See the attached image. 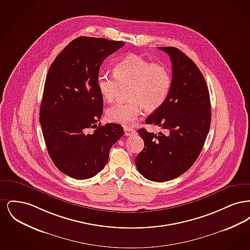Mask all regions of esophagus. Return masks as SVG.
Masks as SVG:
<instances>
[{"instance_id":"1","label":"esophagus","mask_w":250,"mask_h":250,"mask_svg":"<svg viewBox=\"0 0 250 250\" xmlns=\"http://www.w3.org/2000/svg\"><path fill=\"white\" fill-rule=\"evenodd\" d=\"M136 133V131L134 130L133 128H125V136H132V135H134Z\"/></svg>"}]
</instances>
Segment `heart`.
Instances as JSON below:
<instances>
[{"instance_id":"1","label":"heart","mask_w":250,"mask_h":250,"mask_svg":"<svg viewBox=\"0 0 250 250\" xmlns=\"http://www.w3.org/2000/svg\"><path fill=\"white\" fill-rule=\"evenodd\" d=\"M113 74L97 75L96 86L100 95L110 103L115 99L120 86L129 85V101L107 108L106 115L109 122L131 126L138 121L143 108L146 112H153L166 102L172 83L166 65L131 54L114 65Z\"/></svg>"}]
</instances>
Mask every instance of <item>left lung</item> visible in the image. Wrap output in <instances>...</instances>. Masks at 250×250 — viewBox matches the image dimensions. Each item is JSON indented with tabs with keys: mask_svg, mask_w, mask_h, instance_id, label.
Wrapping results in <instances>:
<instances>
[{
	"mask_svg": "<svg viewBox=\"0 0 250 250\" xmlns=\"http://www.w3.org/2000/svg\"><path fill=\"white\" fill-rule=\"evenodd\" d=\"M158 48L170 58L172 83L164 105L145 123L163 132L138 130L144 148L136 157V167L143 177L161 183L185 173L201 154L210 129L211 103L205 79L195 62L178 48Z\"/></svg>",
	"mask_w": 250,
	"mask_h": 250,
	"instance_id": "obj_1",
	"label": "left lung"
}]
</instances>
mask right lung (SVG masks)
<instances>
[{"label":"right lung","mask_w":250,"mask_h":250,"mask_svg":"<svg viewBox=\"0 0 250 250\" xmlns=\"http://www.w3.org/2000/svg\"><path fill=\"white\" fill-rule=\"evenodd\" d=\"M123 46V41L81 36L48 69L39 121L52 162L72 178H92L102 170L111 146L124 135L118 124L96 125L103 112L96 86L99 68Z\"/></svg>","instance_id":"add662e5"}]
</instances>
